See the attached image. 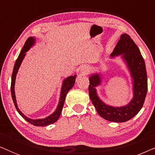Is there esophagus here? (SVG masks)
I'll list each match as a JSON object with an SVG mask.
<instances>
[{
	"instance_id": "1",
	"label": "esophagus",
	"mask_w": 155,
	"mask_h": 155,
	"mask_svg": "<svg viewBox=\"0 0 155 155\" xmlns=\"http://www.w3.org/2000/svg\"><path fill=\"white\" fill-rule=\"evenodd\" d=\"M80 72H81L82 75H87L90 72V68L87 65H82V66L80 67Z\"/></svg>"
}]
</instances>
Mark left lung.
Segmentation results:
<instances>
[{
	"label": "left lung",
	"mask_w": 155,
	"mask_h": 155,
	"mask_svg": "<svg viewBox=\"0 0 155 155\" xmlns=\"http://www.w3.org/2000/svg\"><path fill=\"white\" fill-rule=\"evenodd\" d=\"M121 56L133 79V97L127 105L114 107L99 99L96 87L101 83L100 74L90 77L89 95L97 113L104 119L112 122H126L134 117L143 107L147 91V78L145 63L140 51L133 40L127 34H123L111 57Z\"/></svg>",
	"instance_id": "8db88e82"
}]
</instances>
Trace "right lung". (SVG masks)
<instances>
[{"mask_svg": "<svg viewBox=\"0 0 155 155\" xmlns=\"http://www.w3.org/2000/svg\"><path fill=\"white\" fill-rule=\"evenodd\" d=\"M35 44V38L29 37L27 39L26 42H25L24 46H23L22 49L21 50L20 54H19L18 58L16 60V62L15 63V65H14L13 71H12V74L11 88H10V90H11L12 98V100H13L15 107L18 113L20 114V116H22L23 118H25L27 122H29V124H32L33 126H48V125L50 124H54V123L57 121V120L58 119L59 117H60L61 111H62L63 109V104H64V101L65 99V97H66L67 95V93L69 92V90H71V89H72V87L74 86V84H75L76 75H74L73 76V75L70 76V77H68L67 78H65L64 80H63L62 87H61V97H60V99H59L58 104L57 106L56 109L55 110L54 113L51 114L50 116H48V117L44 118H40V119H31V118H28L27 116L24 115V114L22 113V111L19 109L18 104H17L15 94V83L17 73H18V70L20 68L21 63H22L23 59H24L25 55H26V52Z\"/></svg>", "mask_w": 155, "mask_h": 155, "instance_id": "obj_1", "label": "right lung"}]
</instances>
